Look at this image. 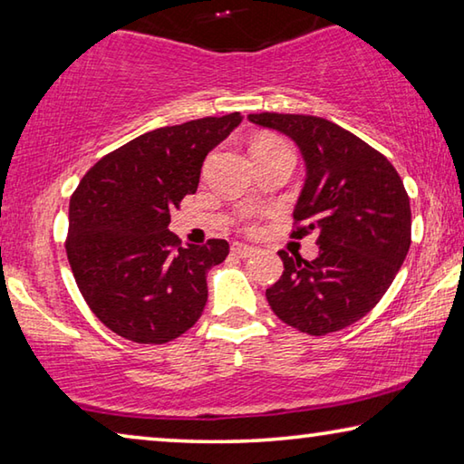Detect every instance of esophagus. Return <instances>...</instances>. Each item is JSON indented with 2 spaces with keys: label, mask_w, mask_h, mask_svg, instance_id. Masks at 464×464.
Segmentation results:
<instances>
[{
  "label": "esophagus",
  "mask_w": 464,
  "mask_h": 464,
  "mask_svg": "<svg viewBox=\"0 0 464 464\" xmlns=\"http://www.w3.org/2000/svg\"><path fill=\"white\" fill-rule=\"evenodd\" d=\"M231 251H233V256H237V257H251V256L257 254L256 247L246 246V243H235Z\"/></svg>",
  "instance_id": "1"
}]
</instances>
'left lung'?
Returning a JSON list of instances; mask_svg holds the SVG:
<instances>
[{
  "label": "left lung",
  "mask_w": 464,
  "mask_h": 464,
  "mask_svg": "<svg viewBox=\"0 0 464 464\" xmlns=\"http://www.w3.org/2000/svg\"><path fill=\"white\" fill-rule=\"evenodd\" d=\"M247 119L295 140L307 178L293 237L319 233L315 260L278 251L285 272L266 298L298 332H340L381 301L401 268L411 246L410 196L387 157L332 121L276 112Z\"/></svg>",
  "instance_id": "1"
}]
</instances>
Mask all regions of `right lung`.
Returning <instances> with one entry per match:
<instances>
[{"label": "right lung", "mask_w": 464, "mask_h": 464, "mask_svg": "<svg viewBox=\"0 0 464 464\" xmlns=\"http://www.w3.org/2000/svg\"><path fill=\"white\" fill-rule=\"evenodd\" d=\"M239 112L155 129L93 166L69 200L67 257L102 324L137 343L188 332L208 298L207 272L229 254L225 239L179 246L169 210L194 194L213 149Z\"/></svg>", "instance_id": "add662e5"}]
</instances>
